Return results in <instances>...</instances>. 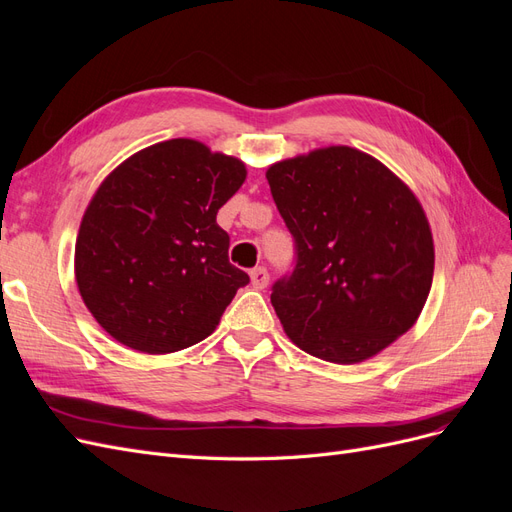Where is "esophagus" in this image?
I'll return each instance as SVG.
<instances>
[{"instance_id":"esophagus-1","label":"esophagus","mask_w":512,"mask_h":512,"mask_svg":"<svg viewBox=\"0 0 512 512\" xmlns=\"http://www.w3.org/2000/svg\"><path fill=\"white\" fill-rule=\"evenodd\" d=\"M250 280H252V286L256 290H262V288H267V284H269V273H267L265 267H258L250 273Z\"/></svg>"}]
</instances>
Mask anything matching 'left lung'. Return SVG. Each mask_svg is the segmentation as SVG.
<instances>
[{"mask_svg": "<svg viewBox=\"0 0 512 512\" xmlns=\"http://www.w3.org/2000/svg\"><path fill=\"white\" fill-rule=\"evenodd\" d=\"M267 181L297 241V267L271 292L290 342L354 365L408 333L436 262L425 209L408 185L346 145L275 162Z\"/></svg>", "mask_w": 512, "mask_h": 512, "instance_id": "obj_1", "label": "left lung"}]
</instances>
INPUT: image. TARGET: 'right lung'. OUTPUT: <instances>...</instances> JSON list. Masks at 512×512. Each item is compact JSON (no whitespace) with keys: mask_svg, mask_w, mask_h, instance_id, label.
Wrapping results in <instances>:
<instances>
[{"mask_svg":"<svg viewBox=\"0 0 512 512\" xmlns=\"http://www.w3.org/2000/svg\"><path fill=\"white\" fill-rule=\"evenodd\" d=\"M245 164L194 138L136 151L104 177L83 213L74 277L83 303L119 344L170 354L203 342L250 282L228 262L215 222Z\"/></svg>","mask_w":512,"mask_h":512,"instance_id":"obj_1","label":"right lung"}]
</instances>
